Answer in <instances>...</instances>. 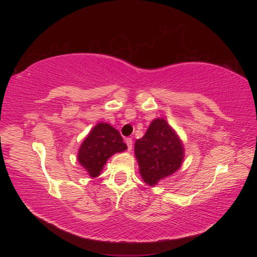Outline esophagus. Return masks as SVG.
<instances>
[{"label":"esophagus","mask_w":257,"mask_h":257,"mask_svg":"<svg viewBox=\"0 0 257 257\" xmlns=\"http://www.w3.org/2000/svg\"><path fill=\"white\" fill-rule=\"evenodd\" d=\"M125 144H127V146H128V151L129 152L133 150V139L132 138L125 139Z\"/></svg>","instance_id":"obj_1"}]
</instances>
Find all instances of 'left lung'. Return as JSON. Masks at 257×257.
I'll return each mask as SVG.
<instances>
[{"mask_svg":"<svg viewBox=\"0 0 257 257\" xmlns=\"http://www.w3.org/2000/svg\"><path fill=\"white\" fill-rule=\"evenodd\" d=\"M135 155L143 180L155 186L181 167L185 152L180 138L167 121L155 119L135 143Z\"/></svg>","mask_w":257,"mask_h":257,"instance_id":"1","label":"left lung"}]
</instances>
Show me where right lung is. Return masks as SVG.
Instances as JSON below:
<instances>
[{
  "instance_id": "add662e5",
  "label": "right lung",
  "mask_w": 257,
  "mask_h": 257,
  "mask_svg": "<svg viewBox=\"0 0 257 257\" xmlns=\"http://www.w3.org/2000/svg\"><path fill=\"white\" fill-rule=\"evenodd\" d=\"M127 150L118 130L111 124L99 122L90 130L81 143L78 152V161L92 178L101 175L106 161L113 154Z\"/></svg>"
}]
</instances>
